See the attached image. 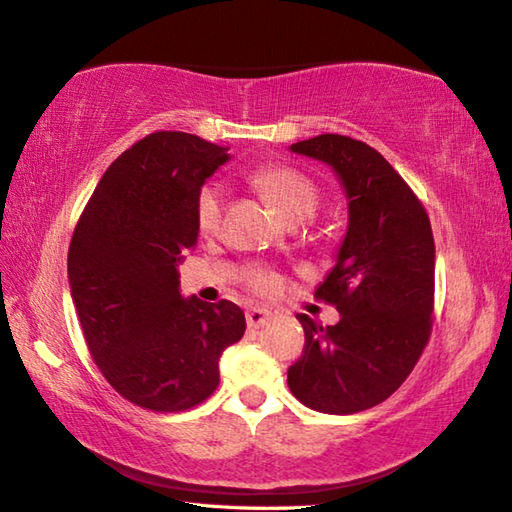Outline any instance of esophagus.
Masks as SVG:
<instances>
[{
    "mask_svg": "<svg viewBox=\"0 0 512 512\" xmlns=\"http://www.w3.org/2000/svg\"><path fill=\"white\" fill-rule=\"evenodd\" d=\"M245 318H247V327L249 329H258V327H263L265 322L271 318V311L260 309V307H252V309H247Z\"/></svg>",
    "mask_w": 512,
    "mask_h": 512,
    "instance_id": "1",
    "label": "esophagus"
}]
</instances>
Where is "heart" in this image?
<instances>
[{
	"mask_svg": "<svg viewBox=\"0 0 512 512\" xmlns=\"http://www.w3.org/2000/svg\"><path fill=\"white\" fill-rule=\"evenodd\" d=\"M249 179L263 192L289 223H300L318 210L320 187L309 174L287 163H263L252 170ZM225 187L221 181H205L194 196V223L205 236L216 234L223 223ZM247 285L256 294L269 296L278 289L280 280L274 269L252 265L247 269Z\"/></svg>",
	"mask_w": 512,
	"mask_h": 512,
	"instance_id": "obj_1",
	"label": "heart"
}]
</instances>
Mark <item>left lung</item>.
I'll list each match as a JSON object with an SVG mask.
<instances>
[{
    "label": "left lung",
    "mask_w": 512,
    "mask_h": 512,
    "mask_svg": "<svg viewBox=\"0 0 512 512\" xmlns=\"http://www.w3.org/2000/svg\"><path fill=\"white\" fill-rule=\"evenodd\" d=\"M291 152L331 165L349 198L336 267L316 298L340 311L322 327L307 314L305 349L287 384L309 409L331 415L380 404L420 360L433 327L435 243L420 198L371 145L342 134L298 141Z\"/></svg>",
    "instance_id": "obj_1"
}]
</instances>
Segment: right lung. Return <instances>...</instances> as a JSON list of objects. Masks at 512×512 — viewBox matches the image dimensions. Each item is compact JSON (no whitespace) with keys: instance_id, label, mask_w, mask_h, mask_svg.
<instances>
[{"instance_id":"right-lung-1","label":"right lung","mask_w":512,"mask_h":512,"mask_svg":"<svg viewBox=\"0 0 512 512\" xmlns=\"http://www.w3.org/2000/svg\"><path fill=\"white\" fill-rule=\"evenodd\" d=\"M229 159L187 132H152L114 161L72 234L68 280L92 360L125 400L187 411L218 387V358L243 338L229 300L181 298L179 267L196 247L194 196Z\"/></svg>"}]
</instances>
